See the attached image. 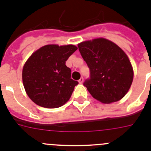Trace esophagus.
<instances>
[{
	"label": "esophagus",
	"instance_id": "esophagus-1",
	"mask_svg": "<svg viewBox=\"0 0 151 151\" xmlns=\"http://www.w3.org/2000/svg\"><path fill=\"white\" fill-rule=\"evenodd\" d=\"M83 82H84V78L83 77H81V78H80V79L78 80V82H79L80 84H82V83H83Z\"/></svg>",
	"mask_w": 151,
	"mask_h": 151
}]
</instances>
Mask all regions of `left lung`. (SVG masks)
<instances>
[{"instance_id":"obj_1","label":"left lung","mask_w":151,"mask_h":151,"mask_svg":"<svg viewBox=\"0 0 151 151\" xmlns=\"http://www.w3.org/2000/svg\"><path fill=\"white\" fill-rule=\"evenodd\" d=\"M78 47L90 69V78L83 85L92 97L104 104L122 99L133 80L132 66L125 52L105 38L84 41Z\"/></svg>"}]
</instances>
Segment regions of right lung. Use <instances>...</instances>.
<instances>
[{"label":"right lung","instance_id":"obj_1","mask_svg":"<svg viewBox=\"0 0 151 151\" xmlns=\"http://www.w3.org/2000/svg\"><path fill=\"white\" fill-rule=\"evenodd\" d=\"M76 50L75 45H45L29 57L22 69V82L36 104L57 108L69 101L78 82L71 78L66 61Z\"/></svg>","mask_w":151,"mask_h":151}]
</instances>
